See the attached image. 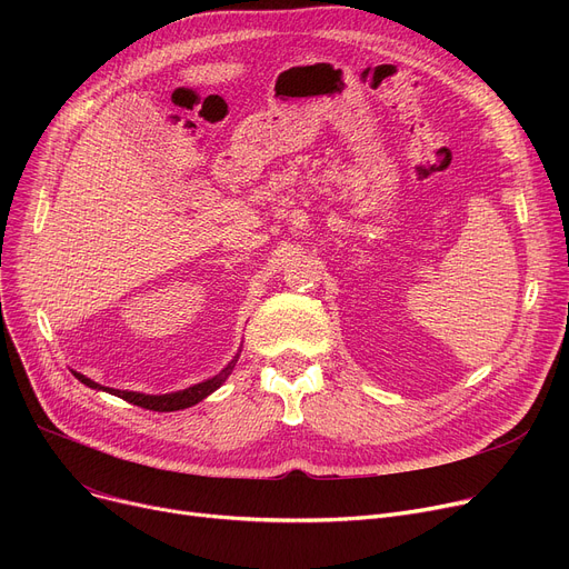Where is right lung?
Wrapping results in <instances>:
<instances>
[{"mask_svg": "<svg viewBox=\"0 0 569 569\" xmlns=\"http://www.w3.org/2000/svg\"><path fill=\"white\" fill-rule=\"evenodd\" d=\"M237 357L234 360L221 371L217 373L214 378H209L204 382H198L193 387H187V390H179V392H170V395H140V392H127V390H112V387H101L99 382L89 380L87 376L82 373H73L80 382H84L87 387H92V390H106L119 399H124L133 406H140V408H147V410H159V412H172V410H182V408H191L196 406L198 401H202L204 397L212 395L214 390H219V387L226 382V378L232 373L234 365H237Z\"/></svg>", "mask_w": 569, "mask_h": 569, "instance_id": "1", "label": "right lung"}]
</instances>
